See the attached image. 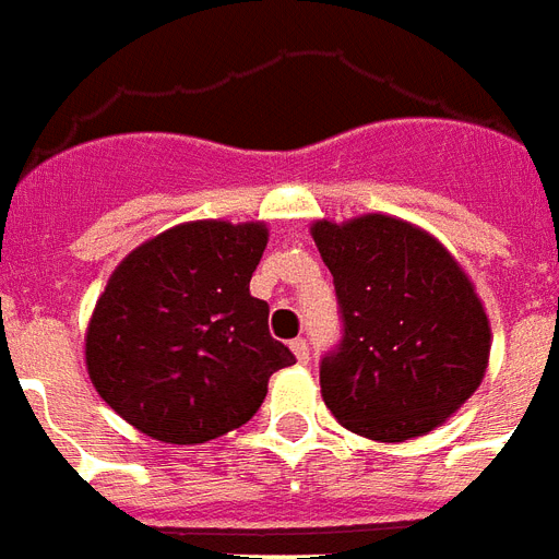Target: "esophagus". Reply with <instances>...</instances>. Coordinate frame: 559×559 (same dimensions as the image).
<instances>
[{"instance_id": "esophagus-1", "label": "esophagus", "mask_w": 559, "mask_h": 559, "mask_svg": "<svg viewBox=\"0 0 559 559\" xmlns=\"http://www.w3.org/2000/svg\"><path fill=\"white\" fill-rule=\"evenodd\" d=\"M293 353H295V358L301 361V365H307V361H310V344L304 342V338H295Z\"/></svg>"}]
</instances>
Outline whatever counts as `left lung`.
I'll list each match as a JSON object with an SVG mask.
<instances>
[{
  "label": "left lung",
  "mask_w": 559,
  "mask_h": 559,
  "mask_svg": "<svg viewBox=\"0 0 559 559\" xmlns=\"http://www.w3.org/2000/svg\"><path fill=\"white\" fill-rule=\"evenodd\" d=\"M310 235L333 272L344 338L321 361V396L358 437H425L483 384L491 324L462 264L421 226L370 212Z\"/></svg>",
  "instance_id": "8db88e82"
}]
</instances>
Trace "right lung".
<instances>
[{
  "mask_svg": "<svg viewBox=\"0 0 559 559\" xmlns=\"http://www.w3.org/2000/svg\"><path fill=\"white\" fill-rule=\"evenodd\" d=\"M264 221H189L131 249L85 330V367L108 407L140 433L198 444L247 425L270 376L295 356L249 295Z\"/></svg>",
  "mask_w": 559,
  "mask_h": 559,
  "instance_id": "1",
  "label": "right lung"
}]
</instances>
